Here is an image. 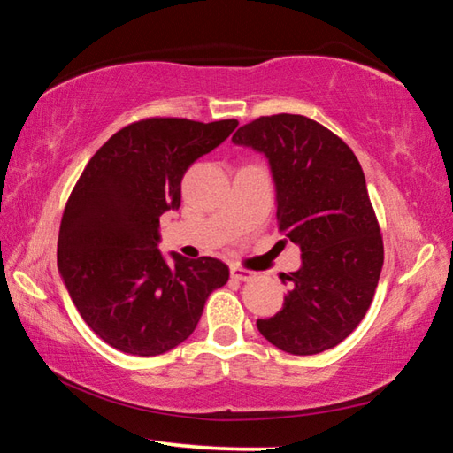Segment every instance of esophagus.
<instances>
[{
  "mask_svg": "<svg viewBox=\"0 0 453 453\" xmlns=\"http://www.w3.org/2000/svg\"><path fill=\"white\" fill-rule=\"evenodd\" d=\"M229 273H232V278L237 280V281H250V280L256 278L254 272L243 270V267H240V265H232V270H229Z\"/></svg>",
  "mask_w": 453,
  "mask_h": 453,
  "instance_id": "obj_1",
  "label": "esophagus"
}]
</instances>
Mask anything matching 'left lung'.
Here are the masks:
<instances>
[{"label":"left lung","mask_w":453,"mask_h":453,"mask_svg":"<svg viewBox=\"0 0 453 453\" xmlns=\"http://www.w3.org/2000/svg\"><path fill=\"white\" fill-rule=\"evenodd\" d=\"M232 142L267 157L280 232L302 250L300 270L281 275L283 308L257 319L259 334L294 356L335 348L364 319L383 265L362 165L327 127L294 113L257 118Z\"/></svg>","instance_id":"8db88e82"}]
</instances>
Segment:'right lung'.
<instances>
[{
    "label": "right lung",
    "mask_w": 453,
    "mask_h": 453,
    "mask_svg": "<svg viewBox=\"0 0 453 453\" xmlns=\"http://www.w3.org/2000/svg\"><path fill=\"white\" fill-rule=\"evenodd\" d=\"M237 119L150 118L113 134L67 199L58 267L83 321L124 354L159 356L194 334L205 300L226 286L216 257L157 250L159 216L178 210L181 178L216 150Z\"/></svg>",
    "instance_id": "1"
}]
</instances>
